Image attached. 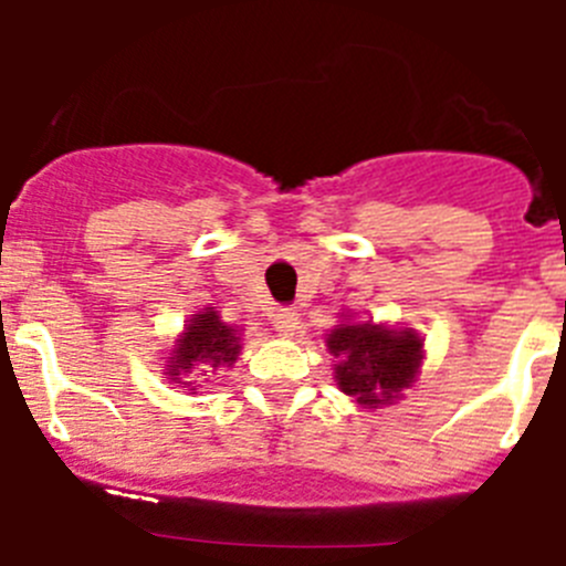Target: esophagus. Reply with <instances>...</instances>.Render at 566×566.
<instances>
[{
  "label": "esophagus",
  "mask_w": 566,
  "mask_h": 566,
  "mask_svg": "<svg viewBox=\"0 0 566 566\" xmlns=\"http://www.w3.org/2000/svg\"><path fill=\"white\" fill-rule=\"evenodd\" d=\"M272 319L277 334H283V337H292V334L297 332V312H294V308H277V312L272 314Z\"/></svg>",
  "instance_id": "1"
}]
</instances>
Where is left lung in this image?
<instances>
[{"mask_svg":"<svg viewBox=\"0 0 566 566\" xmlns=\"http://www.w3.org/2000/svg\"><path fill=\"white\" fill-rule=\"evenodd\" d=\"M328 352L337 357L334 379L339 391L357 399L363 408H379L399 399L417 382L422 365V339L417 332L374 323H339L326 337Z\"/></svg>","mask_w":566,"mask_h":566,"instance_id":"obj_1","label":"left lung"}]
</instances>
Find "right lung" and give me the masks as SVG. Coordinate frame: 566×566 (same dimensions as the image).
Masks as SVG:
<instances>
[{
    "instance_id": "right-lung-1",
    "label": "right lung",
    "mask_w": 566,
    "mask_h": 566,
    "mask_svg": "<svg viewBox=\"0 0 566 566\" xmlns=\"http://www.w3.org/2000/svg\"><path fill=\"white\" fill-rule=\"evenodd\" d=\"M240 354V328L227 326L214 308L192 314L184 334L175 339L172 354L167 357V377L172 382L189 378V384H181L189 391H195V377H212L227 365H234Z\"/></svg>"
}]
</instances>
